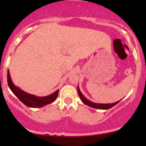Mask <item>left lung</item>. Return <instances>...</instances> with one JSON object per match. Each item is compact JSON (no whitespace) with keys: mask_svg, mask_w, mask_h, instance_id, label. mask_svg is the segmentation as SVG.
<instances>
[{"mask_svg":"<svg viewBox=\"0 0 146 146\" xmlns=\"http://www.w3.org/2000/svg\"><path fill=\"white\" fill-rule=\"evenodd\" d=\"M78 95L80 96V98L81 99V100L82 101V102L88 106L92 107L93 108H97V109H101V110H108L109 108L113 107L114 106H115L116 104L119 102V101L115 102V103L113 104H100V103H95V102H93L91 101H90L89 100L85 98L84 96V95L82 93V92L80 91V88H79V85L78 86Z\"/></svg>","mask_w":146,"mask_h":146,"instance_id":"1","label":"left lung"}]
</instances>
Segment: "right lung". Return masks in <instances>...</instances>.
Masks as SVG:
<instances>
[{"label": "right lung", "instance_id": "obj_1", "mask_svg": "<svg viewBox=\"0 0 146 146\" xmlns=\"http://www.w3.org/2000/svg\"><path fill=\"white\" fill-rule=\"evenodd\" d=\"M7 84L12 93L21 100V102L29 108H41L52 103L56 100L59 91V90H57L52 94L44 97H38L29 94L14 84L10 76L9 69L7 71Z\"/></svg>", "mask_w": 146, "mask_h": 146}]
</instances>
